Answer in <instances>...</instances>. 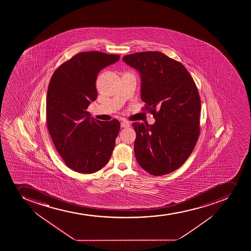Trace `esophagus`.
I'll return each mask as SVG.
<instances>
[{
  "label": "esophagus",
  "instance_id": "1",
  "mask_svg": "<svg viewBox=\"0 0 251 251\" xmlns=\"http://www.w3.org/2000/svg\"><path fill=\"white\" fill-rule=\"evenodd\" d=\"M130 124L128 122L124 121L121 123V127H129Z\"/></svg>",
  "mask_w": 251,
  "mask_h": 251
}]
</instances>
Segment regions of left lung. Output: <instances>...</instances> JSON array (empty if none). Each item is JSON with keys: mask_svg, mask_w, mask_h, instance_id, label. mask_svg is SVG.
Returning a JSON list of instances; mask_svg holds the SVG:
<instances>
[{"mask_svg": "<svg viewBox=\"0 0 251 251\" xmlns=\"http://www.w3.org/2000/svg\"><path fill=\"white\" fill-rule=\"evenodd\" d=\"M123 60L139 73L141 99L155 119L133 123L137 163L154 176L170 174L188 159L200 135L201 99L184 65L159 51H143Z\"/></svg>", "mask_w": 251, "mask_h": 251, "instance_id": "8db88e82", "label": "left lung"}]
</instances>
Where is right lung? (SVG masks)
Returning <instances> with one entry per match:
<instances>
[{"mask_svg": "<svg viewBox=\"0 0 251 251\" xmlns=\"http://www.w3.org/2000/svg\"><path fill=\"white\" fill-rule=\"evenodd\" d=\"M119 60V55L81 52L60 65L50 78L47 95L48 131L58 153L74 171L93 174L111 157L119 122L92 119L87 109L97 99V75Z\"/></svg>", "mask_w": 251, "mask_h": 251, "instance_id": "1", "label": "right lung"}]
</instances>
